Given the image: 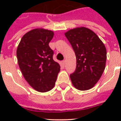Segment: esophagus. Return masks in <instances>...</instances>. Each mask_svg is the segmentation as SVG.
I'll list each match as a JSON object with an SVG mask.
<instances>
[{
	"instance_id": "34e87169",
	"label": "esophagus",
	"mask_w": 121,
	"mask_h": 121,
	"mask_svg": "<svg viewBox=\"0 0 121 121\" xmlns=\"http://www.w3.org/2000/svg\"><path fill=\"white\" fill-rule=\"evenodd\" d=\"M62 63H63V65L65 66V64H66V61H65V60L63 61Z\"/></svg>"
}]
</instances>
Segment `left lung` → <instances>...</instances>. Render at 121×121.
Returning a JSON list of instances; mask_svg holds the SVG:
<instances>
[{
	"instance_id": "obj_1",
	"label": "left lung",
	"mask_w": 121,
	"mask_h": 121,
	"mask_svg": "<svg viewBox=\"0 0 121 121\" xmlns=\"http://www.w3.org/2000/svg\"><path fill=\"white\" fill-rule=\"evenodd\" d=\"M76 55L75 71L70 79L76 88L89 90L96 84L105 69L107 51L95 33L86 27H78L65 33Z\"/></svg>"
}]
</instances>
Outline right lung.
Here are the masks:
<instances>
[{"label":"right lung","mask_w":121,"mask_h":121,"mask_svg":"<svg viewBox=\"0 0 121 121\" xmlns=\"http://www.w3.org/2000/svg\"><path fill=\"white\" fill-rule=\"evenodd\" d=\"M53 31L36 29L22 38L17 49L18 64L24 77L37 91L46 92L53 88L60 66L53 59L49 46Z\"/></svg>","instance_id":"right-lung-1"}]
</instances>
